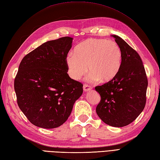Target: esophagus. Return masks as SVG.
<instances>
[{
  "label": "esophagus",
  "mask_w": 160,
  "mask_h": 160,
  "mask_svg": "<svg viewBox=\"0 0 160 160\" xmlns=\"http://www.w3.org/2000/svg\"><path fill=\"white\" fill-rule=\"evenodd\" d=\"M91 88H92V87L90 86V85L87 84H84V85H83V90H84V92H87V91H90Z\"/></svg>",
  "instance_id": "1"
}]
</instances>
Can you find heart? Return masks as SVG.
<instances>
[{
    "label": "heart",
    "instance_id": "1",
    "mask_svg": "<svg viewBox=\"0 0 160 160\" xmlns=\"http://www.w3.org/2000/svg\"><path fill=\"white\" fill-rule=\"evenodd\" d=\"M65 62L72 79L79 80L87 69L89 80L107 83L114 80L120 71L122 52L114 41L89 38L77 45L73 54L67 56Z\"/></svg>",
    "mask_w": 160,
    "mask_h": 160
}]
</instances>
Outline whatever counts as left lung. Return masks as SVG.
<instances>
[{"mask_svg":"<svg viewBox=\"0 0 160 160\" xmlns=\"http://www.w3.org/2000/svg\"><path fill=\"white\" fill-rule=\"evenodd\" d=\"M113 37L122 52L121 67L114 80L95 87L101 97L96 112L107 125L121 128L131 123L144 110L148 80L138 52L120 37Z\"/></svg>","mask_w":160,"mask_h":160,"instance_id":"left-lung-1","label":"left lung"}]
</instances>
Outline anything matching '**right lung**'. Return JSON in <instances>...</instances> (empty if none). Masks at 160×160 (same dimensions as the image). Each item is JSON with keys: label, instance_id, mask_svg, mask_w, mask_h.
<instances>
[{"label": "right lung", "instance_id": "1", "mask_svg": "<svg viewBox=\"0 0 160 160\" xmlns=\"http://www.w3.org/2000/svg\"><path fill=\"white\" fill-rule=\"evenodd\" d=\"M73 38L48 41L22 58L14 80L17 103L28 120L46 129L68 120L83 84L68 73L65 59Z\"/></svg>", "mask_w": 160, "mask_h": 160}]
</instances>
